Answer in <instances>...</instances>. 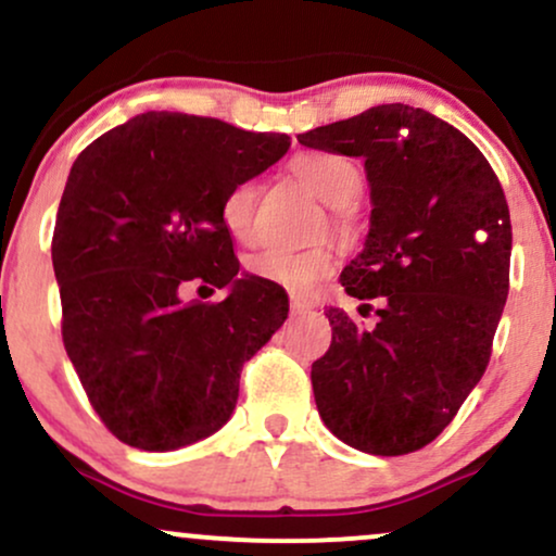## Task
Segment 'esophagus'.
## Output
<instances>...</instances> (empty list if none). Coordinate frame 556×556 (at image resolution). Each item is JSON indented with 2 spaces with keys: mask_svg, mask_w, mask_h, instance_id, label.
Instances as JSON below:
<instances>
[{
  "mask_svg": "<svg viewBox=\"0 0 556 556\" xmlns=\"http://www.w3.org/2000/svg\"><path fill=\"white\" fill-rule=\"evenodd\" d=\"M290 311H292V314H295V316L311 314V311H314V300H305V298L292 295V298H290Z\"/></svg>",
  "mask_w": 556,
  "mask_h": 556,
  "instance_id": "esophagus-1",
  "label": "esophagus"
}]
</instances>
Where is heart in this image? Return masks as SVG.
<instances>
[{
  "mask_svg": "<svg viewBox=\"0 0 556 556\" xmlns=\"http://www.w3.org/2000/svg\"><path fill=\"white\" fill-rule=\"evenodd\" d=\"M290 169L303 188L331 206V225L344 227V208L353 206L363 190L361 169L348 156L331 154V151H305L292 159ZM256 201L258 188L253 180L235 182L222 198V222L235 240H256ZM245 266L253 277L303 295L334 271L337 258L327 245L305 248V251L261 248L253 256H248Z\"/></svg>",
  "mask_w": 556,
  "mask_h": 556,
  "instance_id": "1",
  "label": "heart"
}]
</instances>
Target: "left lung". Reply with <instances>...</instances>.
<instances>
[{"instance_id":"1","label":"left lung","mask_w":556,"mask_h":556,"mask_svg":"<svg viewBox=\"0 0 556 556\" xmlns=\"http://www.w3.org/2000/svg\"><path fill=\"white\" fill-rule=\"evenodd\" d=\"M298 140L366 159L374 203L340 282L376 324L327 311L331 344L311 366L318 416L355 450L407 455L450 426L489 366L509 290L507 198L473 140L426 110L371 106Z\"/></svg>"}]
</instances>
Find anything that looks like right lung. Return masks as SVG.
Returning <instances> with one entry per match:
<instances>
[{
    "mask_svg": "<svg viewBox=\"0 0 556 556\" xmlns=\"http://www.w3.org/2000/svg\"><path fill=\"white\" fill-rule=\"evenodd\" d=\"M287 149L279 132L146 112L75 159L52 238L62 342L119 442L177 450L232 416L242 363L290 305L279 285L238 274L222 198ZM190 283L229 286L230 295L185 304Z\"/></svg>",
    "mask_w": 556,
    "mask_h": 556,
    "instance_id": "obj_1",
    "label": "right lung"
}]
</instances>
